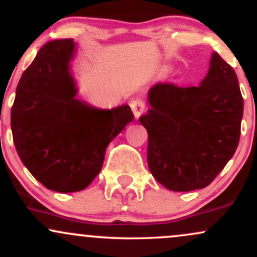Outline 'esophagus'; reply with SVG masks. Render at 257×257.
I'll return each instance as SVG.
<instances>
[{
    "mask_svg": "<svg viewBox=\"0 0 257 257\" xmlns=\"http://www.w3.org/2000/svg\"><path fill=\"white\" fill-rule=\"evenodd\" d=\"M131 108L135 118H139L145 111V102L141 99H133L131 101Z\"/></svg>",
    "mask_w": 257,
    "mask_h": 257,
    "instance_id": "obj_1",
    "label": "esophagus"
}]
</instances>
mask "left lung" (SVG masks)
I'll use <instances>...</instances> for the list:
<instances>
[{"instance_id": "8db88e82", "label": "left lung", "mask_w": 257, "mask_h": 257, "mask_svg": "<svg viewBox=\"0 0 257 257\" xmlns=\"http://www.w3.org/2000/svg\"><path fill=\"white\" fill-rule=\"evenodd\" d=\"M147 101L151 108L139 120L149 134L152 175L176 192L206 187L239 143L244 104L234 70L214 52L198 87L158 83Z\"/></svg>"}]
</instances>
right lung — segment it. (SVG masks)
Listing matches in <instances>:
<instances>
[{
  "instance_id": "1",
  "label": "right lung",
  "mask_w": 257,
  "mask_h": 257,
  "mask_svg": "<svg viewBox=\"0 0 257 257\" xmlns=\"http://www.w3.org/2000/svg\"><path fill=\"white\" fill-rule=\"evenodd\" d=\"M73 40L40 49L23 73L11 112L14 145L35 179L48 190H84L101 170L108 144L134 114L128 105L99 108L76 98Z\"/></svg>"
}]
</instances>
